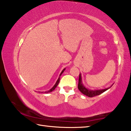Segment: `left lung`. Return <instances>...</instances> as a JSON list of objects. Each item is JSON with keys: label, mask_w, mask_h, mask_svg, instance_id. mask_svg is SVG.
I'll return each instance as SVG.
<instances>
[{"label": "left lung", "mask_w": 131, "mask_h": 131, "mask_svg": "<svg viewBox=\"0 0 131 131\" xmlns=\"http://www.w3.org/2000/svg\"><path fill=\"white\" fill-rule=\"evenodd\" d=\"M113 84L111 85L110 87H112ZM110 87H108L105 89H102V90H89L86 88L85 86L83 85V82H82V78H81V74L80 73L79 74V84H78V88L82 94L86 95L88 97H92L95 96H97V95L102 94L106 91L109 89Z\"/></svg>", "instance_id": "obj_1"}]
</instances>
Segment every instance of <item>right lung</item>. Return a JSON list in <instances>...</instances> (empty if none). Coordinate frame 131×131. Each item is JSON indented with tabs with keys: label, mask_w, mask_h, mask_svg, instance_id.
<instances>
[{
	"label": "right lung",
	"mask_w": 131,
	"mask_h": 131,
	"mask_svg": "<svg viewBox=\"0 0 131 131\" xmlns=\"http://www.w3.org/2000/svg\"><path fill=\"white\" fill-rule=\"evenodd\" d=\"M65 69H66V68L63 69V70L62 71L61 73V74H60V75H59V78H58V79L57 80V82H56V83L55 84V85H54V86H53L52 88H51V89H50V90L47 91H45V92H44V93H46V94H48V93H49V92H52V91H54V90L55 89V88H56V87H57V85H58V84H59V80H60V76H61V74L63 73V72H64V71H65ZM41 92V93H43V92Z\"/></svg>",
	"instance_id": "add662e5"
}]
</instances>
